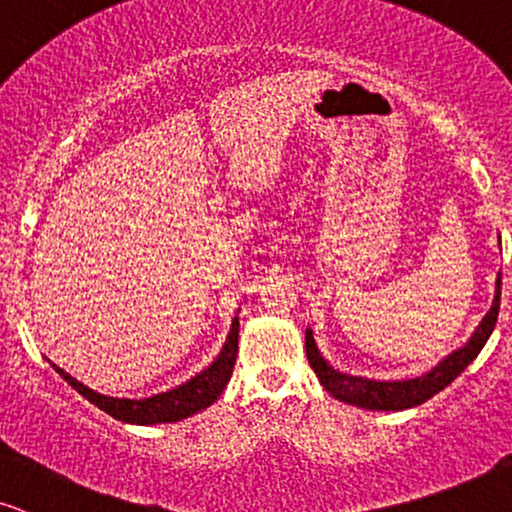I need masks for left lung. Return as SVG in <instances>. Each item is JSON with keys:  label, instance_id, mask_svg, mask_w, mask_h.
<instances>
[{"label": "left lung", "instance_id": "left-lung-1", "mask_svg": "<svg viewBox=\"0 0 512 512\" xmlns=\"http://www.w3.org/2000/svg\"><path fill=\"white\" fill-rule=\"evenodd\" d=\"M498 306H501V273H498V280H496L494 304H491L489 313L482 318V323H479L475 334L470 337V342L465 344L463 349L453 351L449 358H444V361H441L434 370L427 372V375L415 377V380L375 382V380H365V377H353V375H346V372L334 370L332 365L320 356L311 330H306V356L313 372L318 375L320 384L330 391L334 399L353 403V406L368 408V410L413 408V406H420V403H425L427 399H432V396L439 394L444 387H449L460 372L475 361L477 353L484 349V344H487L491 332H494Z\"/></svg>", "mask_w": 512, "mask_h": 512}]
</instances>
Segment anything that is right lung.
Masks as SVG:
<instances>
[{"label": "right lung", "instance_id": "1", "mask_svg": "<svg viewBox=\"0 0 512 512\" xmlns=\"http://www.w3.org/2000/svg\"><path fill=\"white\" fill-rule=\"evenodd\" d=\"M237 344H239V320H232L230 337L220 351V356L211 363V368L199 372L197 377L180 384V387L163 391V394L151 396V399H113V396H104L92 391L90 387L75 380V377L63 372L61 368L54 370L66 380L78 394L85 396L87 401L94 403L99 410L109 413L111 418L121 422H132V425H156V422H178L189 415L199 413L211 406L213 401H218V396L223 394L225 384L230 382L232 368L237 361Z\"/></svg>", "mask_w": 512, "mask_h": 512}]
</instances>
